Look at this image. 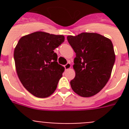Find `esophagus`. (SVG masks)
I'll list each match as a JSON object with an SVG mask.
<instances>
[{"mask_svg": "<svg viewBox=\"0 0 129 129\" xmlns=\"http://www.w3.org/2000/svg\"><path fill=\"white\" fill-rule=\"evenodd\" d=\"M64 68H65V70H68V69H70L71 68V64H70V62H68V63L64 65Z\"/></svg>", "mask_w": 129, "mask_h": 129, "instance_id": "34e87169", "label": "esophagus"}]
</instances>
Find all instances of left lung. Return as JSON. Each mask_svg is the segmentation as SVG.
I'll return each mask as SVG.
<instances>
[{"label":"left lung","instance_id":"8db88e82","mask_svg":"<svg viewBox=\"0 0 129 129\" xmlns=\"http://www.w3.org/2000/svg\"><path fill=\"white\" fill-rule=\"evenodd\" d=\"M67 40L76 54L72 89L81 97L93 96L103 89L111 76L116 58L112 43L97 33L68 35Z\"/></svg>","mask_w":129,"mask_h":129}]
</instances>
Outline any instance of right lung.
I'll use <instances>...</instances> for the list:
<instances>
[{
	"instance_id": "add662e5",
	"label": "right lung",
	"mask_w": 129,
	"mask_h": 129,
	"mask_svg": "<svg viewBox=\"0 0 129 129\" xmlns=\"http://www.w3.org/2000/svg\"><path fill=\"white\" fill-rule=\"evenodd\" d=\"M64 41L62 35L36 31L22 37L14 50L16 72L29 93L44 98L52 95L64 68L53 50Z\"/></svg>"
}]
</instances>
